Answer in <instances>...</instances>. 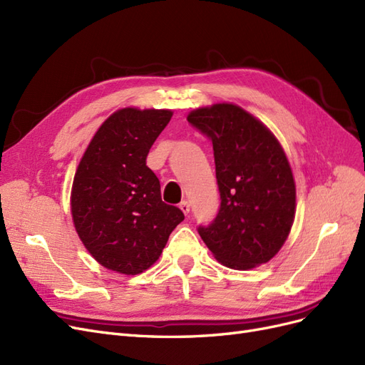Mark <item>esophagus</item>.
<instances>
[{
    "mask_svg": "<svg viewBox=\"0 0 365 365\" xmlns=\"http://www.w3.org/2000/svg\"><path fill=\"white\" fill-rule=\"evenodd\" d=\"M180 208H181V212H182L185 216L190 213V204L187 202V201H182V202L180 204Z\"/></svg>",
    "mask_w": 365,
    "mask_h": 365,
    "instance_id": "34e87169",
    "label": "esophagus"
}]
</instances>
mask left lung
Wrapping results in <instances>:
<instances>
[{"label": "left lung", "mask_w": 365, "mask_h": 365, "mask_svg": "<svg viewBox=\"0 0 365 365\" xmlns=\"http://www.w3.org/2000/svg\"><path fill=\"white\" fill-rule=\"evenodd\" d=\"M189 123L213 143L220 207L197 233L228 268L269 262L288 239L295 216V182L271 130L245 109L216 103L195 109Z\"/></svg>", "instance_id": "obj_1"}]
</instances>
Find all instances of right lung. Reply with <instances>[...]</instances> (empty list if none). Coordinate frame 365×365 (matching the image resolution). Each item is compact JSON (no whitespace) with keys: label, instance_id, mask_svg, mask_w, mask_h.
Listing matches in <instances>:
<instances>
[{"label":"right lung","instance_id":"add662e5","mask_svg":"<svg viewBox=\"0 0 365 365\" xmlns=\"http://www.w3.org/2000/svg\"><path fill=\"white\" fill-rule=\"evenodd\" d=\"M172 118L169 109H118L98 128L74 175L71 213L77 235L102 267L140 274L161 256L178 207L164 204L148 165L149 149Z\"/></svg>","mask_w":365,"mask_h":365}]
</instances>
